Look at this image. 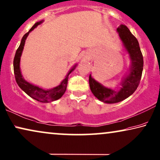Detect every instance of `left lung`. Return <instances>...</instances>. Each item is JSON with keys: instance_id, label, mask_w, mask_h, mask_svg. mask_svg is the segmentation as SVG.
Returning <instances> with one entry per match:
<instances>
[{"instance_id": "1", "label": "left lung", "mask_w": 160, "mask_h": 160, "mask_svg": "<svg viewBox=\"0 0 160 160\" xmlns=\"http://www.w3.org/2000/svg\"><path fill=\"white\" fill-rule=\"evenodd\" d=\"M117 32L131 61L128 72L120 82V89L115 90L105 87L92 78L91 74L89 78L90 89L94 95L107 104L119 102L130 97L137 89L143 71V56L137 39L126 25H120Z\"/></svg>"}]
</instances>
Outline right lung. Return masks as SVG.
<instances>
[{"label":"right lung","instance_id":"1","mask_svg":"<svg viewBox=\"0 0 160 160\" xmlns=\"http://www.w3.org/2000/svg\"><path fill=\"white\" fill-rule=\"evenodd\" d=\"M44 21L42 20L40 22L35 23V24H34V26L30 29L29 31L23 36L19 47H18L17 52H16L14 59H13V71H14L16 81H17V83L18 84V87H19L25 93L28 94L30 97L34 99L37 101L40 102L47 103L57 100V99H60L63 95V94L66 90L67 84H68V76L76 68L77 64H75L74 66L71 68V70L68 71V74L66 76V77H65L64 79L61 82V84L58 86H57V87L52 88V89H42V88L38 87V86L31 84V83L28 82L27 81L24 79L22 74V71H21L20 61L21 56H22V55L23 50H24L25 41H26L27 37H28L30 32L33 31L38 25L41 24Z\"/></svg>","mask_w":160,"mask_h":160}]
</instances>
